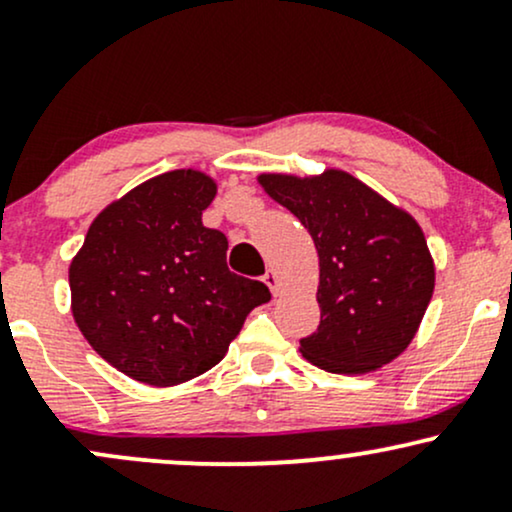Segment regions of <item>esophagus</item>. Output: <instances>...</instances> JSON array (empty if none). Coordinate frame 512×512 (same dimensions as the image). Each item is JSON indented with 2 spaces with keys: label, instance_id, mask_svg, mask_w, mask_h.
<instances>
[{
  "label": "esophagus",
  "instance_id": "obj_1",
  "mask_svg": "<svg viewBox=\"0 0 512 512\" xmlns=\"http://www.w3.org/2000/svg\"><path fill=\"white\" fill-rule=\"evenodd\" d=\"M262 279H264V284L269 286V291H272L274 296H276V293H279V286H281V284H279V276H276L274 269H267V274H264Z\"/></svg>",
  "mask_w": 512,
  "mask_h": 512
}]
</instances>
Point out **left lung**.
Segmentation results:
<instances>
[{
  "instance_id": "8db88e82",
  "label": "left lung",
  "mask_w": 512,
  "mask_h": 512,
  "mask_svg": "<svg viewBox=\"0 0 512 512\" xmlns=\"http://www.w3.org/2000/svg\"><path fill=\"white\" fill-rule=\"evenodd\" d=\"M257 182L308 228L320 257V325L301 354L330 373H370L411 344L436 286L411 214L344 170L262 173Z\"/></svg>"
}]
</instances>
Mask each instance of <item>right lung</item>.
Wrapping results in <instances>:
<instances>
[{
	"instance_id": "obj_1",
	"label": "right lung",
	"mask_w": 512,
	"mask_h": 512,
	"mask_svg": "<svg viewBox=\"0 0 512 512\" xmlns=\"http://www.w3.org/2000/svg\"><path fill=\"white\" fill-rule=\"evenodd\" d=\"M216 182L170 170L115 199L69 264L72 315L86 342L139 383L170 387L226 356L252 308L272 298L233 274L228 240L202 223Z\"/></svg>"
}]
</instances>
